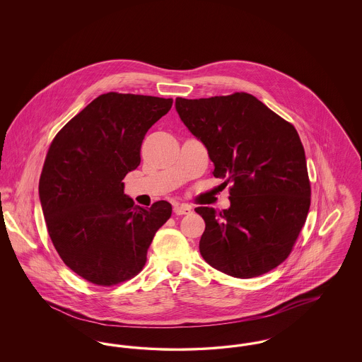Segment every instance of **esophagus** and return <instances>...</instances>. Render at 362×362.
I'll return each instance as SVG.
<instances>
[{"label":"esophagus","instance_id":"obj_1","mask_svg":"<svg viewBox=\"0 0 362 362\" xmlns=\"http://www.w3.org/2000/svg\"><path fill=\"white\" fill-rule=\"evenodd\" d=\"M173 211L176 216H183V214H189L191 213V207L189 205H176L173 207Z\"/></svg>","mask_w":362,"mask_h":362}]
</instances>
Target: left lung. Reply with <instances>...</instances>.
<instances>
[{"mask_svg": "<svg viewBox=\"0 0 362 362\" xmlns=\"http://www.w3.org/2000/svg\"><path fill=\"white\" fill-rule=\"evenodd\" d=\"M175 107L206 146L213 175L232 185L229 209H195L206 224L202 258L236 278L273 270L291 254L310 210L305 152L294 126L244 92L176 98Z\"/></svg>", "mask_w": 362, "mask_h": 362, "instance_id": "8db88e82", "label": "left lung"}]
</instances>
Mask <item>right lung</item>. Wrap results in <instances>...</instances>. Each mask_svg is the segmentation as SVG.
<instances>
[{
	"mask_svg": "<svg viewBox=\"0 0 362 362\" xmlns=\"http://www.w3.org/2000/svg\"><path fill=\"white\" fill-rule=\"evenodd\" d=\"M173 99L108 92L71 118L52 139L39 180V199L52 244L86 281L111 286L138 274L167 201L134 205L122 182L141 163L146 132Z\"/></svg>",
	"mask_w": 362,
	"mask_h": 362,
	"instance_id": "1",
	"label": "right lung"
}]
</instances>
